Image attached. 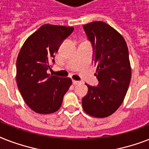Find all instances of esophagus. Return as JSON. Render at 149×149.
<instances>
[{
	"label": "esophagus",
	"instance_id": "esophagus-1",
	"mask_svg": "<svg viewBox=\"0 0 149 149\" xmlns=\"http://www.w3.org/2000/svg\"><path fill=\"white\" fill-rule=\"evenodd\" d=\"M72 84H74V85H77V84H80V82L77 81V80H72Z\"/></svg>",
	"mask_w": 149,
	"mask_h": 149
}]
</instances>
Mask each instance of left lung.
<instances>
[{
	"mask_svg": "<svg viewBox=\"0 0 149 149\" xmlns=\"http://www.w3.org/2000/svg\"><path fill=\"white\" fill-rule=\"evenodd\" d=\"M93 47V64L98 86H88L82 99L84 111L91 117L111 116L121 105L129 86L132 67L125 38L117 30L103 22L84 24Z\"/></svg>",
	"mask_w": 149,
	"mask_h": 149,
	"instance_id": "1",
	"label": "left lung"
}]
</instances>
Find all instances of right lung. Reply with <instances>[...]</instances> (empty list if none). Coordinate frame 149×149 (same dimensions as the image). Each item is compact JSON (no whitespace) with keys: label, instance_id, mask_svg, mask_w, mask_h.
Masks as SVG:
<instances>
[{"label":"right lung","instance_id":"1","mask_svg":"<svg viewBox=\"0 0 149 149\" xmlns=\"http://www.w3.org/2000/svg\"><path fill=\"white\" fill-rule=\"evenodd\" d=\"M73 27L45 24L22 45L16 63V81L24 102L36 113L49 114L60 108L63 97L72 85L70 78L49 74L50 64L61 43Z\"/></svg>","mask_w":149,"mask_h":149}]
</instances>
